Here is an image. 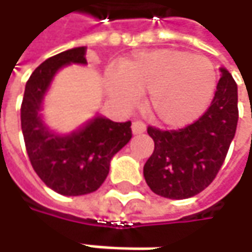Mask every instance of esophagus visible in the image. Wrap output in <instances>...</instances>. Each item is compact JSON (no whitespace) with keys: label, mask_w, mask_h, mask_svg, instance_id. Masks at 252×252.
Instances as JSON below:
<instances>
[{"label":"esophagus","mask_w":252,"mask_h":252,"mask_svg":"<svg viewBox=\"0 0 252 252\" xmlns=\"http://www.w3.org/2000/svg\"><path fill=\"white\" fill-rule=\"evenodd\" d=\"M131 130L134 134H140V133H144L146 131V123L141 121H134L133 125H131Z\"/></svg>","instance_id":"obj_1"}]
</instances>
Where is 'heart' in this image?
Segmentation results:
<instances>
[{"mask_svg": "<svg viewBox=\"0 0 252 252\" xmlns=\"http://www.w3.org/2000/svg\"><path fill=\"white\" fill-rule=\"evenodd\" d=\"M106 88L125 106H133L147 92L146 106L153 119L184 126L206 109L216 88V71L205 56L161 49L125 59L108 73Z\"/></svg>", "mask_w": 252, "mask_h": 252, "instance_id": "1", "label": "heart"}]
</instances>
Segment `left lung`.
Wrapping results in <instances>:
<instances>
[{"label":"left lung","instance_id":"8db88e82","mask_svg":"<svg viewBox=\"0 0 252 252\" xmlns=\"http://www.w3.org/2000/svg\"><path fill=\"white\" fill-rule=\"evenodd\" d=\"M237 121V84L221 68L213 101L198 121L177 130L147 127L154 151L143 174L151 190L164 198L187 199L208 188L224 162Z\"/></svg>","mask_w":252,"mask_h":252}]
</instances>
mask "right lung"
I'll return each instance as SVG.
<instances>
[{"mask_svg":"<svg viewBox=\"0 0 252 252\" xmlns=\"http://www.w3.org/2000/svg\"><path fill=\"white\" fill-rule=\"evenodd\" d=\"M70 63H87L85 47L56 54L32 73L21 105V126L28 157L39 178L60 195L78 196L103 184L112 157L131 139V122L98 116L70 136L49 131L39 115L42 99L57 70Z\"/></svg>","mask_w":252,"mask_h":252,"instance_id":"right-lung-1","label":"right lung"}]
</instances>
